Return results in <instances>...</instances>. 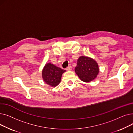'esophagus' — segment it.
I'll use <instances>...</instances> for the list:
<instances>
[{
    "instance_id": "34e87169",
    "label": "esophagus",
    "mask_w": 133,
    "mask_h": 133,
    "mask_svg": "<svg viewBox=\"0 0 133 133\" xmlns=\"http://www.w3.org/2000/svg\"><path fill=\"white\" fill-rule=\"evenodd\" d=\"M72 67L71 66V65H69V66H68L66 68V69L67 71H71V69H72Z\"/></svg>"
}]
</instances>
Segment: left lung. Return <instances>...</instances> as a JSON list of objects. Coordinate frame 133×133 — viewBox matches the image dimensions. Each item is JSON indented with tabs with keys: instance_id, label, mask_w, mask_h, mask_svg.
<instances>
[{
	"instance_id": "obj_1",
	"label": "left lung",
	"mask_w": 133,
	"mask_h": 133,
	"mask_svg": "<svg viewBox=\"0 0 133 133\" xmlns=\"http://www.w3.org/2000/svg\"><path fill=\"white\" fill-rule=\"evenodd\" d=\"M99 67L96 61L87 57H79L75 72L83 82H88L94 80L99 73Z\"/></svg>"
}]
</instances>
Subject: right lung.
<instances>
[{
	"instance_id": "obj_1",
	"label": "right lung",
	"mask_w": 133,
	"mask_h": 133,
	"mask_svg": "<svg viewBox=\"0 0 133 133\" xmlns=\"http://www.w3.org/2000/svg\"><path fill=\"white\" fill-rule=\"evenodd\" d=\"M65 71L64 69L48 63L44 68L42 75L47 84L52 87H55L59 84L62 74Z\"/></svg>"
}]
</instances>
